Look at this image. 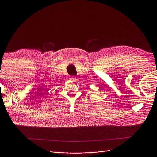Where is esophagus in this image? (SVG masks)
<instances>
[{
    "label": "esophagus",
    "mask_w": 157,
    "mask_h": 157,
    "mask_svg": "<svg viewBox=\"0 0 157 157\" xmlns=\"http://www.w3.org/2000/svg\"><path fill=\"white\" fill-rule=\"evenodd\" d=\"M71 79L72 81H73V82H75V81H76V78H75V77H72V78H71Z\"/></svg>",
    "instance_id": "esophagus-1"
}]
</instances>
